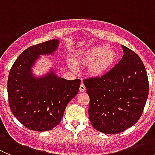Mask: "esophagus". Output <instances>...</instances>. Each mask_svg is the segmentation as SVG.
I'll return each mask as SVG.
<instances>
[{"mask_svg":"<svg viewBox=\"0 0 155 155\" xmlns=\"http://www.w3.org/2000/svg\"><path fill=\"white\" fill-rule=\"evenodd\" d=\"M85 89H86V88H85V85H84L83 82H82V83H81V85H80V87H79V91L83 92V91H85Z\"/></svg>","mask_w":155,"mask_h":155,"instance_id":"1","label":"esophagus"}]
</instances>
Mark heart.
I'll list each match as a JSON object with an SVG mask.
<instances>
[{"label": "heart", "instance_id": "b5f03b06", "mask_svg": "<svg viewBox=\"0 0 155 155\" xmlns=\"http://www.w3.org/2000/svg\"><path fill=\"white\" fill-rule=\"evenodd\" d=\"M118 59V53L115 49L102 44L93 46L82 51L76 58V65L87 67L88 73L94 77L104 76L115 65ZM70 67L74 68L72 63Z\"/></svg>", "mask_w": 155, "mask_h": 155}]
</instances>
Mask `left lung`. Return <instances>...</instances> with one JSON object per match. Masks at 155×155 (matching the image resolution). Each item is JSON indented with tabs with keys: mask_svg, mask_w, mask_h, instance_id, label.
I'll return each mask as SVG.
<instances>
[{
	"mask_svg": "<svg viewBox=\"0 0 155 155\" xmlns=\"http://www.w3.org/2000/svg\"><path fill=\"white\" fill-rule=\"evenodd\" d=\"M122 58L107 74L85 79L90 98L89 119L94 129L107 134L122 132L141 117L148 95V79L143 61L121 46Z\"/></svg>",
	"mask_w": 155,
	"mask_h": 155,
	"instance_id": "obj_1",
	"label": "left lung"
}]
</instances>
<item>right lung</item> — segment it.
Masks as SVG:
<instances>
[{"mask_svg": "<svg viewBox=\"0 0 155 155\" xmlns=\"http://www.w3.org/2000/svg\"><path fill=\"white\" fill-rule=\"evenodd\" d=\"M58 45V40H51L28 48L9 73L7 93L11 112L32 130H49L59 124L67 105L79 91L80 79L58 77L53 69L45 76L33 74L32 68L40 55L53 54Z\"/></svg>", "mask_w": 155, "mask_h": 155, "instance_id": "obj_1", "label": "right lung"}]
</instances>
